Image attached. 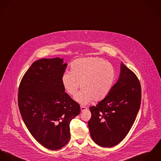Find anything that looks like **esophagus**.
I'll list each match as a JSON object with an SVG mask.
<instances>
[{
  "mask_svg": "<svg viewBox=\"0 0 161 161\" xmlns=\"http://www.w3.org/2000/svg\"><path fill=\"white\" fill-rule=\"evenodd\" d=\"M80 108H81V111H83V110H86V109H87V107L83 106H80Z\"/></svg>",
  "mask_w": 161,
  "mask_h": 161,
  "instance_id": "obj_1",
  "label": "esophagus"
}]
</instances>
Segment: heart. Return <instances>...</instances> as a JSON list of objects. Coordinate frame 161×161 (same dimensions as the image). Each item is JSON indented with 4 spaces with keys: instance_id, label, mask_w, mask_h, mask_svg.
<instances>
[{
    "instance_id": "1",
    "label": "heart",
    "mask_w": 161,
    "mask_h": 161,
    "mask_svg": "<svg viewBox=\"0 0 161 161\" xmlns=\"http://www.w3.org/2000/svg\"><path fill=\"white\" fill-rule=\"evenodd\" d=\"M116 72L114 66L99 57L77 59L70 65V71L63 73L62 84L67 94L75 96L80 85L82 88L75 99L81 104L104 99L112 88Z\"/></svg>"
}]
</instances>
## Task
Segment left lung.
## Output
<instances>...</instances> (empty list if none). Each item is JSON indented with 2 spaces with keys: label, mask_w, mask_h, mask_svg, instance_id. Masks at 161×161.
Segmentation results:
<instances>
[{
  "label": "left lung",
  "mask_w": 161,
  "mask_h": 161,
  "mask_svg": "<svg viewBox=\"0 0 161 161\" xmlns=\"http://www.w3.org/2000/svg\"><path fill=\"white\" fill-rule=\"evenodd\" d=\"M117 82L107 97L89 108L90 135L100 146L112 147L124 138L140 110L142 88L135 73L122 63Z\"/></svg>",
  "instance_id": "left-lung-1"
}]
</instances>
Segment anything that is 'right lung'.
<instances>
[{
  "mask_svg": "<svg viewBox=\"0 0 161 161\" xmlns=\"http://www.w3.org/2000/svg\"><path fill=\"white\" fill-rule=\"evenodd\" d=\"M67 66L58 57L36 60L18 88V107L25 124L38 143L51 150L69 142L70 123L80 113L79 104L62 84Z\"/></svg>",
  "mask_w": 161,
  "mask_h": 161,
  "instance_id": "add662e5",
  "label": "right lung"
}]
</instances>
